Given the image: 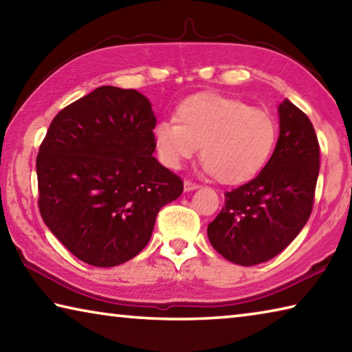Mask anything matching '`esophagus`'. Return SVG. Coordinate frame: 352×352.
Returning a JSON list of instances; mask_svg holds the SVG:
<instances>
[{
    "label": "esophagus",
    "instance_id": "34e87169",
    "mask_svg": "<svg viewBox=\"0 0 352 352\" xmlns=\"http://www.w3.org/2000/svg\"><path fill=\"white\" fill-rule=\"evenodd\" d=\"M197 188H200L199 183H195L192 180H184V190H194Z\"/></svg>",
    "mask_w": 352,
    "mask_h": 352
}]
</instances>
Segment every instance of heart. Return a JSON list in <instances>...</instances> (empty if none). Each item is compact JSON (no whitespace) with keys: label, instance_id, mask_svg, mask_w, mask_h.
I'll list each match as a JSON object with an SVG mask.
<instances>
[{"label":"heart","instance_id":"1","mask_svg":"<svg viewBox=\"0 0 352 352\" xmlns=\"http://www.w3.org/2000/svg\"><path fill=\"white\" fill-rule=\"evenodd\" d=\"M278 138L270 113L219 93H197L183 100L174 119L153 127V144L168 168L177 169L200 146L206 170L226 184L258 175L269 162Z\"/></svg>","mask_w":352,"mask_h":352}]
</instances>
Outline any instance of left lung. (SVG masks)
<instances>
[{
  "label": "left lung",
  "instance_id": "1",
  "mask_svg": "<svg viewBox=\"0 0 352 352\" xmlns=\"http://www.w3.org/2000/svg\"><path fill=\"white\" fill-rule=\"evenodd\" d=\"M279 138L253 180L225 192V205L208 225V239L234 264L275 258L311 216L320 170V144L311 119L285 99L279 105Z\"/></svg>",
  "mask_w": 352,
  "mask_h": 352
}]
</instances>
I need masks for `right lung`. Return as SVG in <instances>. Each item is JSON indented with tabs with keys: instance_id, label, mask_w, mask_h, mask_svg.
<instances>
[{
	"instance_id": "obj_1",
	"label": "right lung",
	"mask_w": 352,
	"mask_h": 352,
	"mask_svg": "<svg viewBox=\"0 0 352 352\" xmlns=\"http://www.w3.org/2000/svg\"><path fill=\"white\" fill-rule=\"evenodd\" d=\"M151 102L136 90L99 87L52 119L37 155L38 210L76 258L115 267L151 241L158 211L183 180L152 157Z\"/></svg>"
}]
</instances>
